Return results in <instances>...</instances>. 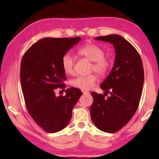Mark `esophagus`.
I'll use <instances>...</instances> for the list:
<instances>
[{
	"label": "esophagus",
	"instance_id": "1",
	"mask_svg": "<svg viewBox=\"0 0 159 159\" xmlns=\"http://www.w3.org/2000/svg\"><path fill=\"white\" fill-rule=\"evenodd\" d=\"M82 92H83V94H88V93H89V92H88V91H87V90H82Z\"/></svg>",
	"mask_w": 159,
	"mask_h": 159
}]
</instances>
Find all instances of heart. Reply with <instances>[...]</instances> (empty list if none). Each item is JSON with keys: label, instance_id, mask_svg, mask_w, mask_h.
I'll list each match as a JSON object with an SVG mask.
<instances>
[{"label": "heart", "instance_id": "b5f03b06", "mask_svg": "<svg viewBox=\"0 0 159 159\" xmlns=\"http://www.w3.org/2000/svg\"><path fill=\"white\" fill-rule=\"evenodd\" d=\"M80 55L93 61L91 70L95 71L101 76H105L111 66V61L104 56V50L98 45L89 43L83 45L78 50ZM74 58L69 53H66L61 58V66L65 74L72 75L74 73ZM98 76L95 74L88 76H81L75 78L71 81V85L74 88L83 90H88L95 85Z\"/></svg>", "mask_w": 159, "mask_h": 159}]
</instances>
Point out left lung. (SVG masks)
Returning a JSON list of instances; mask_svg holds the SVG:
<instances>
[{"label":"left lung","mask_w":159,"mask_h":159,"mask_svg":"<svg viewBox=\"0 0 159 159\" xmlns=\"http://www.w3.org/2000/svg\"><path fill=\"white\" fill-rule=\"evenodd\" d=\"M113 44L116 51L114 66L100 88L109 93H91L93 98L90 116L97 128L113 133L130 121L138 109L144 84V69L138 51L116 34L95 39Z\"/></svg>","instance_id":"left-lung-1"}]
</instances>
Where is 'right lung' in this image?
<instances>
[{"instance_id":"right-lung-1","label":"right lung","mask_w":159,"mask_h":159,"mask_svg":"<svg viewBox=\"0 0 159 159\" xmlns=\"http://www.w3.org/2000/svg\"><path fill=\"white\" fill-rule=\"evenodd\" d=\"M80 40L75 38H44L29 48L21 61L20 80L26 107L40 127L50 133L68 125L72 109L83 95L76 88L66 90L65 96H56L64 88L66 74L61 58Z\"/></svg>"}]
</instances>
